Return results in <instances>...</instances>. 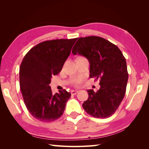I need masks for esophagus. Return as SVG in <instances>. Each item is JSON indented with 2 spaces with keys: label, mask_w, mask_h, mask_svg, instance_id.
<instances>
[{
  "label": "esophagus",
  "mask_w": 149,
  "mask_h": 149,
  "mask_svg": "<svg viewBox=\"0 0 149 149\" xmlns=\"http://www.w3.org/2000/svg\"><path fill=\"white\" fill-rule=\"evenodd\" d=\"M78 91H76V90H72V91H71V94H72V95H75V94H76L78 93Z\"/></svg>",
  "instance_id": "obj_1"
}]
</instances>
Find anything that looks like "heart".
<instances>
[{
  "instance_id": "1",
  "label": "heart",
  "mask_w": 149,
  "mask_h": 149,
  "mask_svg": "<svg viewBox=\"0 0 149 149\" xmlns=\"http://www.w3.org/2000/svg\"><path fill=\"white\" fill-rule=\"evenodd\" d=\"M80 82H81V79H79V78L74 79L73 81V83L74 85H78V84H79Z\"/></svg>"
}]
</instances>
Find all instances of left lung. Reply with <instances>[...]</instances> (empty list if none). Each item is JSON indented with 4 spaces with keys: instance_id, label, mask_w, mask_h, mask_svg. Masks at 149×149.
<instances>
[{
    "instance_id": "obj_1",
    "label": "left lung",
    "mask_w": 149,
    "mask_h": 149,
    "mask_svg": "<svg viewBox=\"0 0 149 149\" xmlns=\"http://www.w3.org/2000/svg\"><path fill=\"white\" fill-rule=\"evenodd\" d=\"M72 53L86 58L90 64L89 77L100 79V88L96 93L87 90L89 97L83 104V109L94 118L112 116L125 96L129 77L121 51L104 38L90 36L79 38Z\"/></svg>"
}]
</instances>
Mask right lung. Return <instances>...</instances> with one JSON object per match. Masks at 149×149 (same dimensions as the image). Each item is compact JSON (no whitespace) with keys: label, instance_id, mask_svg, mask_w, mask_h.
Masks as SVG:
<instances>
[{"label":"right lung","instance_id":"1","mask_svg":"<svg viewBox=\"0 0 149 149\" xmlns=\"http://www.w3.org/2000/svg\"><path fill=\"white\" fill-rule=\"evenodd\" d=\"M78 38L40 43L22 60L20 88L25 104L34 118L44 123L59 119L71 94L65 89L53 95L49 84L53 75L61 71Z\"/></svg>","mask_w":149,"mask_h":149}]
</instances>
